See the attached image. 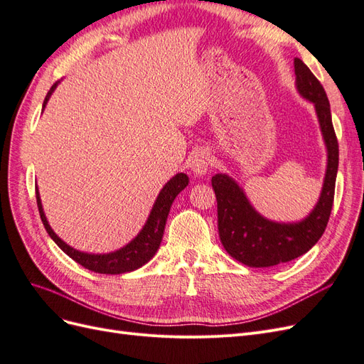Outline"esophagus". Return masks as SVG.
<instances>
[{"label": "esophagus", "mask_w": 364, "mask_h": 364, "mask_svg": "<svg viewBox=\"0 0 364 364\" xmlns=\"http://www.w3.org/2000/svg\"><path fill=\"white\" fill-rule=\"evenodd\" d=\"M209 164L211 161H209L208 153L205 150H196L190 159V168L194 176L199 178V176H205L209 171Z\"/></svg>", "instance_id": "34e87169"}]
</instances>
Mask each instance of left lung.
Listing matches in <instances>:
<instances>
[{
  "label": "left lung",
  "mask_w": 364,
  "mask_h": 364,
  "mask_svg": "<svg viewBox=\"0 0 364 364\" xmlns=\"http://www.w3.org/2000/svg\"><path fill=\"white\" fill-rule=\"evenodd\" d=\"M294 73L297 94L314 105L326 149L322 191L310 214L297 222H274L257 211L245 190L229 174L217 173L211 179L217 197L220 241L230 257L249 267H272L304 255L323 235L333 209L338 144L331 107L323 86L301 59H294Z\"/></svg>",
  "instance_id": "obj_1"
}]
</instances>
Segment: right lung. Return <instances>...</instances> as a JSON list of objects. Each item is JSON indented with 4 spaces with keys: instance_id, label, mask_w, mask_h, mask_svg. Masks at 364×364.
I'll return each instance as SVG.
<instances>
[{
    "instance_id": "obj_1",
    "label": "right lung",
    "mask_w": 364,
    "mask_h": 364,
    "mask_svg": "<svg viewBox=\"0 0 364 364\" xmlns=\"http://www.w3.org/2000/svg\"><path fill=\"white\" fill-rule=\"evenodd\" d=\"M59 83H60V80L50 87V91L42 105V112H43V109H46L51 94L54 92V90H56ZM188 182H190V179L185 173L174 174L173 178L162 186V190L159 191L155 203H153V206H151V211L146 220V223L138 232V235L132 241H129L126 246H123L118 250L109 252V253H87V252L77 250V249L71 247L70 245L65 243V241L56 232H54L48 223L46 213H43L38 186H36V202H38V208H39L41 220H42L43 226H46L48 235L51 237L54 243H56L65 253H67L70 258H73L75 262H79L80 266H83L85 269L95 272V273L121 274V273L134 272V270L142 267L153 257H155V253L158 252V249L161 246L170 208L176 199V196H178L182 190H185V186L188 185Z\"/></svg>"
}]
</instances>
